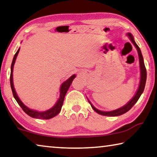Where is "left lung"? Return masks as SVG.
Returning a JSON list of instances; mask_svg holds the SVG:
<instances>
[{"label": "left lung", "mask_w": 157, "mask_h": 157, "mask_svg": "<svg viewBox=\"0 0 157 157\" xmlns=\"http://www.w3.org/2000/svg\"><path fill=\"white\" fill-rule=\"evenodd\" d=\"M127 36L130 38V40L132 42L133 44L135 45L136 47L137 50H138V56H139V62H140V84H139L138 86V89L137 91L136 95L133 97V98L128 102V103L126 104L121 108L117 109L115 110H113V111H110V112H104V111H101L96 109L95 107H94L92 104L90 103V101L89 100V103L91 106V108L94 109V110L97 113L102 114V115L104 116H110V117H116V116H119L121 115L124 113H126V112H128L130 109L132 108V107L135 105L136 103L140 98L141 94H143V92L144 91V89H145V83H146V79H147V71H146V68L145 66V63H144V60H143V55H142L141 51L139 47L138 46V44L136 43L135 40H134L133 37L132 35H131L130 33H128L127 34Z\"/></svg>", "instance_id": "obj_1"}]
</instances>
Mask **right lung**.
Returning a JSON list of instances; mask_svg holds the SVG:
<instances>
[{"mask_svg": "<svg viewBox=\"0 0 157 157\" xmlns=\"http://www.w3.org/2000/svg\"><path fill=\"white\" fill-rule=\"evenodd\" d=\"M19 50H20V48L18 49V50L16 52V54H14L13 60H12V65H11V73H10V86H11V89L12 91V94H13V96L14 98H15V100L17 101V103L19 105H20L21 108H22L25 113H26L30 117L33 118H36V119H51L54 117H55L57 115L61 110L62 105H63V103L64 101V98H65V96L68 91V89L71 86V84L73 82V80L74 78H75V75H72L71 78L69 79H67L66 81L64 82L61 84V89H60V96H59V98L58 101L56 102V103L54 105V107H52L51 109H49L48 110L44 111V112H38L36 110H31L29 109L28 107H26L24 104L22 103L20 99L17 96V94L15 91V89L14 88V84H13V75H12V73H13V68H14V64L15 63L17 56L18 55V53Z\"/></svg>", "mask_w": 157, "mask_h": 157, "instance_id": "right-lung-1", "label": "right lung"}]
</instances>
